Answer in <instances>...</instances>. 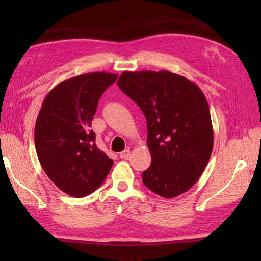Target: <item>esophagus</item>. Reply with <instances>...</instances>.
Returning <instances> with one entry per match:
<instances>
[{
    "instance_id": "1",
    "label": "esophagus",
    "mask_w": 261,
    "mask_h": 261,
    "mask_svg": "<svg viewBox=\"0 0 261 261\" xmlns=\"http://www.w3.org/2000/svg\"><path fill=\"white\" fill-rule=\"evenodd\" d=\"M130 154H131V151L129 150V149H125V150L120 152V158H122V159H127V158L130 157Z\"/></svg>"
}]
</instances>
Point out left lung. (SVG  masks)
Wrapping results in <instances>:
<instances>
[{
    "instance_id": "obj_1",
    "label": "left lung",
    "mask_w": 261,
    "mask_h": 261,
    "mask_svg": "<svg viewBox=\"0 0 261 261\" xmlns=\"http://www.w3.org/2000/svg\"><path fill=\"white\" fill-rule=\"evenodd\" d=\"M118 86L146 116L151 165L142 173L143 184L165 198L187 192L203 174L213 149L203 92L186 77L167 70H125Z\"/></svg>"
}]
</instances>
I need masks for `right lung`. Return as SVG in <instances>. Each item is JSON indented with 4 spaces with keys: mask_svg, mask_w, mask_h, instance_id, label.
Returning a JSON list of instances; mask_svg holds the SVG:
<instances>
[{
    "mask_svg": "<svg viewBox=\"0 0 261 261\" xmlns=\"http://www.w3.org/2000/svg\"><path fill=\"white\" fill-rule=\"evenodd\" d=\"M116 74L97 71L71 77L47 94L35 126L41 167L60 191L77 198L96 191L113 160L99 150L91 130L98 99Z\"/></svg>",
    "mask_w": 261,
    "mask_h": 261,
    "instance_id": "1",
    "label": "right lung"
}]
</instances>
